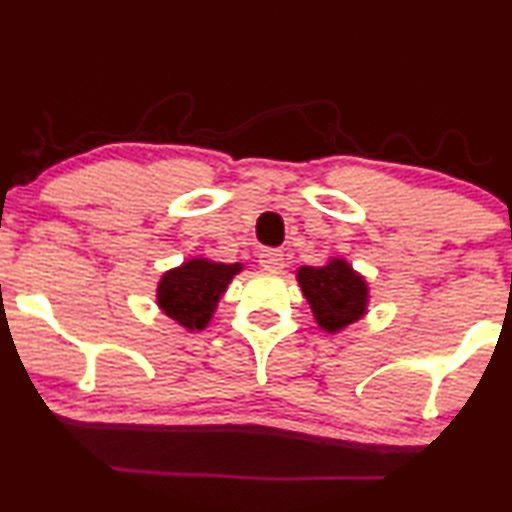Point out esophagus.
Here are the masks:
<instances>
[{"mask_svg":"<svg viewBox=\"0 0 512 512\" xmlns=\"http://www.w3.org/2000/svg\"><path fill=\"white\" fill-rule=\"evenodd\" d=\"M259 264L264 268H273V271H277V268L284 266V253L277 248H264L262 253H259Z\"/></svg>","mask_w":512,"mask_h":512,"instance_id":"obj_1","label":"esophagus"}]
</instances>
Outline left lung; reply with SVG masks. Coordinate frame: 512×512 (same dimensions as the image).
<instances>
[{
  "instance_id": "left-lung-1",
  "label": "left lung",
  "mask_w": 512,
  "mask_h": 512,
  "mask_svg": "<svg viewBox=\"0 0 512 512\" xmlns=\"http://www.w3.org/2000/svg\"><path fill=\"white\" fill-rule=\"evenodd\" d=\"M298 284L323 332L336 334L368 314V282L341 257L323 266H300Z\"/></svg>"
}]
</instances>
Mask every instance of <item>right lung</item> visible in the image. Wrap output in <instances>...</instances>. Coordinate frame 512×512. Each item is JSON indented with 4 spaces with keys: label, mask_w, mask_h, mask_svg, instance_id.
<instances>
[{
    "label": "right lung",
    "mask_w": 512,
    "mask_h": 512,
    "mask_svg": "<svg viewBox=\"0 0 512 512\" xmlns=\"http://www.w3.org/2000/svg\"><path fill=\"white\" fill-rule=\"evenodd\" d=\"M244 271V264L212 262L207 257L187 259L164 273L158 282V307L187 332L210 325L219 300L228 291L232 277Z\"/></svg>",
    "instance_id": "1"
}]
</instances>
